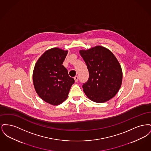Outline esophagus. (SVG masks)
I'll use <instances>...</instances> for the list:
<instances>
[{
	"label": "esophagus",
	"instance_id": "34e87169",
	"mask_svg": "<svg viewBox=\"0 0 151 151\" xmlns=\"http://www.w3.org/2000/svg\"><path fill=\"white\" fill-rule=\"evenodd\" d=\"M74 79H75V82L76 83V82H78V80H79V77L78 76H75V78H74Z\"/></svg>",
	"mask_w": 151,
	"mask_h": 151
}]
</instances>
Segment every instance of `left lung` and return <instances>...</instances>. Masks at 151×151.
Listing matches in <instances>:
<instances>
[{
    "instance_id": "left-lung-1",
    "label": "left lung",
    "mask_w": 151,
    "mask_h": 151,
    "mask_svg": "<svg viewBox=\"0 0 151 151\" xmlns=\"http://www.w3.org/2000/svg\"><path fill=\"white\" fill-rule=\"evenodd\" d=\"M89 78L83 86L84 92L91 100L103 103L113 98L121 86L122 68L113 52L102 46L80 50Z\"/></svg>"
}]
</instances>
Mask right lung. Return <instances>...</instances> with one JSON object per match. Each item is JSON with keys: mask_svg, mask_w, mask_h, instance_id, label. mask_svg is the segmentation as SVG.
I'll return each mask as SVG.
<instances>
[{"mask_svg": "<svg viewBox=\"0 0 151 151\" xmlns=\"http://www.w3.org/2000/svg\"><path fill=\"white\" fill-rule=\"evenodd\" d=\"M68 50L54 47L46 51L37 60L33 72L37 93L42 100L58 105L68 97L74 79L62 65Z\"/></svg>", "mask_w": 151, "mask_h": 151, "instance_id": "obj_1", "label": "right lung"}]
</instances>
